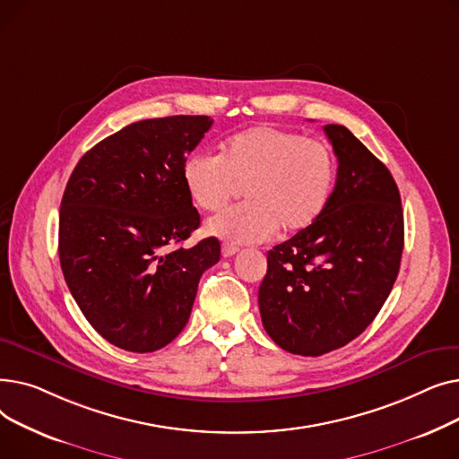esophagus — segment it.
Wrapping results in <instances>:
<instances>
[{"instance_id":"obj_1","label":"esophagus","mask_w":459,"mask_h":459,"mask_svg":"<svg viewBox=\"0 0 459 459\" xmlns=\"http://www.w3.org/2000/svg\"><path fill=\"white\" fill-rule=\"evenodd\" d=\"M238 251H239V247H236V246H232V244H223V247H221V253H223L225 258L234 256Z\"/></svg>"}]
</instances>
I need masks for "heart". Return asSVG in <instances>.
<instances>
[{
    "label": "heart",
    "mask_w": 459,
    "mask_h": 459,
    "mask_svg": "<svg viewBox=\"0 0 459 459\" xmlns=\"http://www.w3.org/2000/svg\"><path fill=\"white\" fill-rule=\"evenodd\" d=\"M189 201L199 210L227 206L239 187L246 203L206 221V232L232 244L268 239L281 229L296 234L325 212L336 180V158L327 143L260 125L238 132L221 154H195L182 169Z\"/></svg>",
    "instance_id": "obj_1"
}]
</instances>
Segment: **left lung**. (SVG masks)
Masks as SVG:
<instances>
[{
  "label": "left lung",
  "instance_id": "left-lung-1",
  "mask_svg": "<svg viewBox=\"0 0 459 459\" xmlns=\"http://www.w3.org/2000/svg\"><path fill=\"white\" fill-rule=\"evenodd\" d=\"M339 171L320 220L268 253L258 288L266 333L282 350L318 357L377 316L398 277L403 212L398 186L346 126L325 125Z\"/></svg>",
  "mask_w": 459,
  "mask_h": 459
}]
</instances>
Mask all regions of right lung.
I'll return each mask as SVG.
<instances>
[{"mask_svg": "<svg viewBox=\"0 0 459 459\" xmlns=\"http://www.w3.org/2000/svg\"><path fill=\"white\" fill-rule=\"evenodd\" d=\"M213 120L147 118L106 137L72 171L59 212V260L72 298L113 346L149 353L189 320L217 238L178 246L201 225L182 169Z\"/></svg>", "mask_w": 459, "mask_h": 459, "instance_id": "1", "label": "right lung"}]
</instances>
